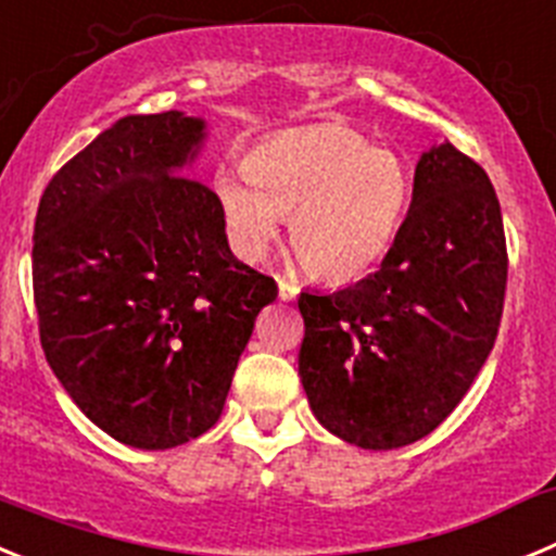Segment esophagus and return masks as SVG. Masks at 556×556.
<instances>
[{"mask_svg":"<svg viewBox=\"0 0 556 556\" xmlns=\"http://www.w3.org/2000/svg\"><path fill=\"white\" fill-rule=\"evenodd\" d=\"M300 294V287L289 278H278V298L281 300H294Z\"/></svg>","mask_w":556,"mask_h":556,"instance_id":"esophagus-1","label":"esophagus"}]
</instances>
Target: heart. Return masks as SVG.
I'll return each instance as SVG.
<instances>
[{
	"mask_svg": "<svg viewBox=\"0 0 556 556\" xmlns=\"http://www.w3.org/2000/svg\"><path fill=\"white\" fill-rule=\"evenodd\" d=\"M242 175L215 178L233 248L248 258L264 256L278 217H289L294 256L319 278H350L380 262L410 198L400 156L333 124L262 140L244 154Z\"/></svg>",
	"mask_w": 556,
	"mask_h": 556,
	"instance_id": "obj_1",
	"label": "heart"
}]
</instances>
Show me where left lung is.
Wrapping results in <instances>:
<instances>
[{
  "instance_id": "obj_1",
  "label": "left lung",
  "mask_w": 556,
  "mask_h": 556,
  "mask_svg": "<svg viewBox=\"0 0 556 556\" xmlns=\"http://www.w3.org/2000/svg\"><path fill=\"white\" fill-rule=\"evenodd\" d=\"M507 289L502 208L488 173L444 142L380 269L339 292H300V380L319 425L361 450L430 435L491 355Z\"/></svg>"
}]
</instances>
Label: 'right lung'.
I'll use <instances>...</instances> for the list:
<instances>
[{
    "label": "right lung",
    "instance_id": "right-lung-1",
    "mask_svg": "<svg viewBox=\"0 0 556 556\" xmlns=\"http://www.w3.org/2000/svg\"><path fill=\"white\" fill-rule=\"evenodd\" d=\"M203 121L129 115L65 162L35 217L40 348L121 444L170 450L215 427L269 275L228 248L215 190L181 173Z\"/></svg>",
    "mask_w": 556,
    "mask_h": 556
}]
</instances>
